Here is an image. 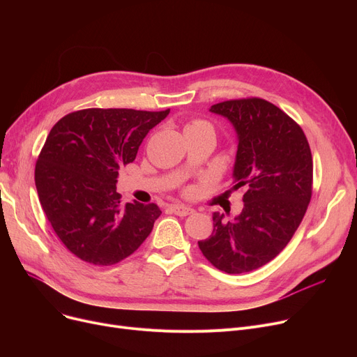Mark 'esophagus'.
Segmentation results:
<instances>
[{
  "instance_id": "1",
  "label": "esophagus",
  "mask_w": 357,
  "mask_h": 357,
  "mask_svg": "<svg viewBox=\"0 0 357 357\" xmlns=\"http://www.w3.org/2000/svg\"><path fill=\"white\" fill-rule=\"evenodd\" d=\"M171 211L179 217H186L194 213L192 208L185 207V205H171Z\"/></svg>"
}]
</instances>
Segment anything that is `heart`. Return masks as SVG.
I'll return each instance as SVG.
<instances>
[{"label":"heart","instance_id":"heart-1","mask_svg":"<svg viewBox=\"0 0 357 357\" xmlns=\"http://www.w3.org/2000/svg\"><path fill=\"white\" fill-rule=\"evenodd\" d=\"M207 131V133H211L213 136H215V130L214 126L207 121V120H202V119H194L191 120L188 124L185 127V131Z\"/></svg>","mask_w":357,"mask_h":357}]
</instances>
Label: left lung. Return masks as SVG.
Segmentation results:
<instances>
[{
  "mask_svg": "<svg viewBox=\"0 0 357 357\" xmlns=\"http://www.w3.org/2000/svg\"><path fill=\"white\" fill-rule=\"evenodd\" d=\"M210 111L237 131L230 191L245 190V204L230 221L214 213L213 234L198 246L217 269L245 273L275 259L301 224L312 195L311 149L299 124L266 100H229Z\"/></svg>",
  "mask_w": 357,
  "mask_h": 357,
  "instance_id": "obj_1",
  "label": "left lung"
}]
</instances>
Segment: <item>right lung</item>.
Instances as JSON below:
<instances>
[{
	"mask_svg": "<svg viewBox=\"0 0 357 357\" xmlns=\"http://www.w3.org/2000/svg\"><path fill=\"white\" fill-rule=\"evenodd\" d=\"M169 111L86 108L50 130L36 162L37 194L56 236L86 264L109 266L128 257L162 214L153 202L121 204L116 183Z\"/></svg>",
	"mask_w": 357,
	"mask_h": 357,
	"instance_id": "right-lung-1",
	"label": "right lung"
}]
</instances>
